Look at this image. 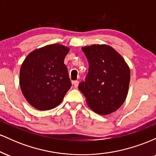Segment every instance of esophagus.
<instances>
[{"label": "esophagus", "instance_id": "1", "mask_svg": "<svg viewBox=\"0 0 156 156\" xmlns=\"http://www.w3.org/2000/svg\"><path fill=\"white\" fill-rule=\"evenodd\" d=\"M73 84L75 87V88H77L78 86V80H74V81H73Z\"/></svg>", "mask_w": 156, "mask_h": 156}]
</instances>
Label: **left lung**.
I'll list each match as a JSON object with an SVG mask.
<instances>
[{
	"instance_id": "obj_1",
	"label": "left lung",
	"mask_w": 156,
	"mask_h": 156,
	"mask_svg": "<svg viewBox=\"0 0 156 156\" xmlns=\"http://www.w3.org/2000/svg\"><path fill=\"white\" fill-rule=\"evenodd\" d=\"M89 62V73L78 89L93 112L108 115L123 104L130 78V68L122 56L107 44L81 48Z\"/></svg>"
}]
</instances>
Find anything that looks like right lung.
<instances>
[{"label":"right lung","mask_w":156,"mask_h":156,"mask_svg":"<svg viewBox=\"0 0 156 156\" xmlns=\"http://www.w3.org/2000/svg\"><path fill=\"white\" fill-rule=\"evenodd\" d=\"M69 48L52 44L33 51L23 61L20 85L23 96L37 110L54 108L62 103L71 83L64 58Z\"/></svg>","instance_id":"add662e5"}]
</instances>
